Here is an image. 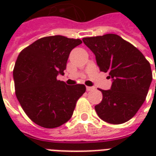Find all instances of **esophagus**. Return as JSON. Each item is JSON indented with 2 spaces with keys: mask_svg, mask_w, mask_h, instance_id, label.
Here are the masks:
<instances>
[{
  "mask_svg": "<svg viewBox=\"0 0 156 156\" xmlns=\"http://www.w3.org/2000/svg\"><path fill=\"white\" fill-rule=\"evenodd\" d=\"M94 87H88V86H87L86 87V89H87V91H91V90H94Z\"/></svg>",
  "mask_w": 156,
  "mask_h": 156,
  "instance_id": "1",
  "label": "esophagus"
}]
</instances>
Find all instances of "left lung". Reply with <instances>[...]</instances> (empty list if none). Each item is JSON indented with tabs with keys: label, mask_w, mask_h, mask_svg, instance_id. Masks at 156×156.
Masks as SVG:
<instances>
[{
	"label": "left lung",
	"mask_w": 156,
	"mask_h": 156,
	"mask_svg": "<svg viewBox=\"0 0 156 156\" xmlns=\"http://www.w3.org/2000/svg\"><path fill=\"white\" fill-rule=\"evenodd\" d=\"M83 41L94 53L99 70L108 72L113 79L111 89H98L103 94L101 103L94 107L98 117L113 124L127 122L146 98L152 81L150 62L134 45L116 34L83 37Z\"/></svg>",
	"instance_id": "left-lung-1"
}]
</instances>
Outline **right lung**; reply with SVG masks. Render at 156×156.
I'll use <instances>...</instances> for the list:
<instances>
[{"label":"right lung","mask_w":156,"mask_h":156,"mask_svg":"<svg viewBox=\"0 0 156 156\" xmlns=\"http://www.w3.org/2000/svg\"><path fill=\"white\" fill-rule=\"evenodd\" d=\"M80 39L50 36L37 40L19 53L13 69L16 96L29 119L53 129L71 119L83 84L67 85L57 79L64 74L70 51Z\"/></svg>","instance_id":"right-lung-1"}]
</instances>
